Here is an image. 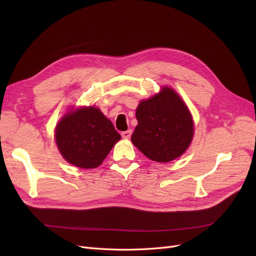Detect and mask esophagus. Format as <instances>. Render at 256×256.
Wrapping results in <instances>:
<instances>
[{"mask_svg":"<svg viewBox=\"0 0 256 256\" xmlns=\"http://www.w3.org/2000/svg\"><path fill=\"white\" fill-rule=\"evenodd\" d=\"M131 134H132V130H127V131H124V132H122V136L124 138H129L131 136Z\"/></svg>","mask_w":256,"mask_h":256,"instance_id":"1","label":"esophagus"}]
</instances>
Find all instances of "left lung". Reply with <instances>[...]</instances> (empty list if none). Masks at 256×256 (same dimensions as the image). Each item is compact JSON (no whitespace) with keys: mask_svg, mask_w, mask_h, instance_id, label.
<instances>
[{"mask_svg":"<svg viewBox=\"0 0 256 256\" xmlns=\"http://www.w3.org/2000/svg\"><path fill=\"white\" fill-rule=\"evenodd\" d=\"M138 125L131 141L150 160L172 161L187 150L193 138V120L177 92L164 86L136 108Z\"/></svg>","mask_w":256,"mask_h":256,"instance_id":"left-lung-1","label":"left lung"}]
</instances>
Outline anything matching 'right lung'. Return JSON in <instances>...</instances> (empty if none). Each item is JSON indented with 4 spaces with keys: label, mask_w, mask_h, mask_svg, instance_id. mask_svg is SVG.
<instances>
[{
    "label": "right lung",
    "mask_w": 256,
    "mask_h": 256,
    "mask_svg": "<svg viewBox=\"0 0 256 256\" xmlns=\"http://www.w3.org/2000/svg\"><path fill=\"white\" fill-rule=\"evenodd\" d=\"M120 134L95 106H82L66 113L56 127V141L63 158L81 168L102 164Z\"/></svg>",
    "instance_id": "add662e5"
}]
</instances>
